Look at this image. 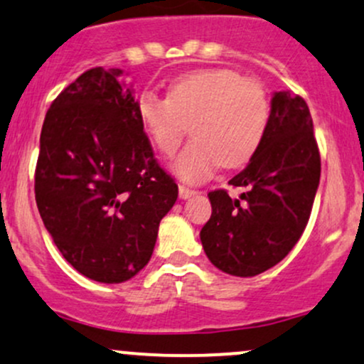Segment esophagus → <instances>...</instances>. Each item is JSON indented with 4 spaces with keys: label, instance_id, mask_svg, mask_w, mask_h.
I'll return each instance as SVG.
<instances>
[{
    "label": "esophagus",
    "instance_id": "obj_1",
    "mask_svg": "<svg viewBox=\"0 0 364 364\" xmlns=\"http://www.w3.org/2000/svg\"><path fill=\"white\" fill-rule=\"evenodd\" d=\"M179 198H183V200H186V198H190L191 195H195L196 191L195 190H191V188H188V186H183V185H179Z\"/></svg>",
    "mask_w": 364,
    "mask_h": 364
}]
</instances>
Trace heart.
I'll return each mask as SVG.
<instances>
[{"instance_id": "1", "label": "heart", "mask_w": 364, "mask_h": 364, "mask_svg": "<svg viewBox=\"0 0 364 364\" xmlns=\"http://www.w3.org/2000/svg\"><path fill=\"white\" fill-rule=\"evenodd\" d=\"M136 112L145 133L164 156L191 141L173 162L186 183L207 181L220 164L240 166L260 147L270 119V101L260 83L228 68L200 70L171 85L168 97L141 92Z\"/></svg>"}]
</instances>
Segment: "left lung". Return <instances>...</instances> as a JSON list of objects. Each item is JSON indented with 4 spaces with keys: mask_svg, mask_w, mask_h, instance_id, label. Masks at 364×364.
Listing matches in <instances>:
<instances>
[{
    "mask_svg": "<svg viewBox=\"0 0 364 364\" xmlns=\"http://www.w3.org/2000/svg\"><path fill=\"white\" fill-rule=\"evenodd\" d=\"M320 183V152L306 102L274 92L270 119L248 166L229 181L246 188L240 198L208 193L212 215L200 231L205 255L219 270L253 277L294 248L310 219Z\"/></svg>",
    "mask_w": 364,
    "mask_h": 364,
    "instance_id": "1",
    "label": "left lung"
}]
</instances>
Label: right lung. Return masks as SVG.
<instances>
[{
	"mask_svg": "<svg viewBox=\"0 0 364 364\" xmlns=\"http://www.w3.org/2000/svg\"><path fill=\"white\" fill-rule=\"evenodd\" d=\"M119 68L87 70L54 99L41 132L36 202L66 262L119 284L147 265L178 185L154 159Z\"/></svg>",
	"mask_w": 364,
	"mask_h": 364,
	"instance_id": "right-lung-1",
	"label": "right lung"
}]
</instances>
